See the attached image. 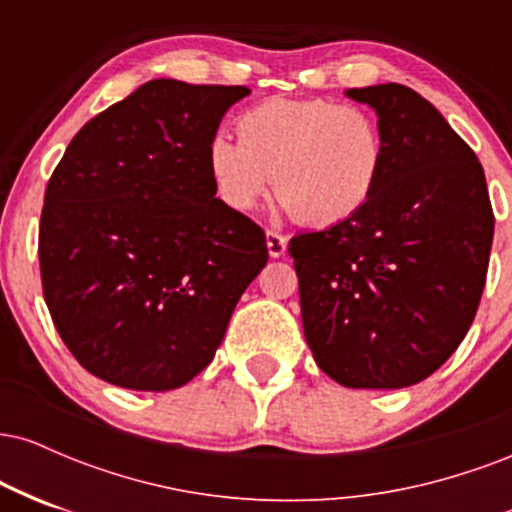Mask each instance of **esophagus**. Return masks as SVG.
Returning <instances> with one entry per match:
<instances>
[{
	"label": "esophagus",
	"instance_id": "esophagus-1",
	"mask_svg": "<svg viewBox=\"0 0 512 512\" xmlns=\"http://www.w3.org/2000/svg\"><path fill=\"white\" fill-rule=\"evenodd\" d=\"M286 245H289V240L281 236L279 231H274V228H267V250L272 257H281L286 252Z\"/></svg>",
	"mask_w": 512,
	"mask_h": 512
}]
</instances>
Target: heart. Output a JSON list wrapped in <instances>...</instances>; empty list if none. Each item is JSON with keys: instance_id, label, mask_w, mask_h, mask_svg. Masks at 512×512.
Returning a JSON list of instances; mask_svg holds the SVG:
<instances>
[{"instance_id": "1", "label": "heart", "mask_w": 512, "mask_h": 512, "mask_svg": "<svg viewBox=\"0 0 512 512\" xmlns=\"http://www.w3.org/2000/svg\"><path fill=\"white\" fill-rule=\"evenodd\" d=\"M238 139L216 134L207 168L216 197L252 211L274 190L305 226H337L373 197L385 161L378 120L354 103L269 98L236 120Z\"/></svg>"}]
</instances>
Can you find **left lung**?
<instances>
[{
    "label": "left lung",
    "mask_w": 512,
    "mask_h": 512,
    "mask_svg": "<svg viewBox=\"0 0 512 512\" xmlns=\"http://www.w3.org/2000/svg\"><path fill=\"white\" fill-rule=\"evenodd\" d=\"M378 113L385 161L358 214L289 243L317 366L356 390L421 383L477 315L493 209L484 168L426 98L402 84L349 88Z\"/></svg>",
    "instance_id": "left-lung-1"
}]
</instances>
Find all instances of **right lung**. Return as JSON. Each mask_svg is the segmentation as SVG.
<instances>
[{
  "label": "right lung",
  "mask_w": 512,
  "mask_h": 512,
  "mask_svg": "<svg viewBox=\"0 0 512 512\" xmlns=\"http://www.w3.org/2000/svg\"><path fill=\"white\" fill-rule=\"evenodd\" d=\"M245 86L154 79L88 120L45 190L38 260L62 342L127 390L190 383L267 264L255 221L214 197L207 146Z\"/></svg>",
  "instance_id": "1"
}]
</instances>
